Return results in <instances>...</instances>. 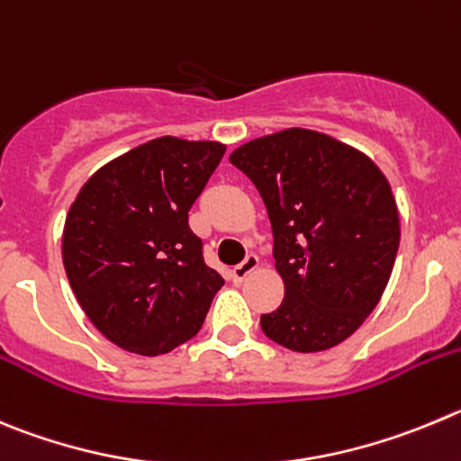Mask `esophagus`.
Listing matches in <instances>:
<instances>
[{
  "instance_id": "esophagus-1",
  "label": "esophagus",
  "mask_w": 461,
  "mask_h": 461,
  "mask_svg": "<svg viewBox=\"0 0 461 461\" xmlns=\"http://www.w3.org/2000/svg\"><path fill=\"white\" fill-rule=\"evenodd\" d=\"M257 268H259V257L248 255L239 266H234V268H231V279H234V282H243V279Z\"/></svg>"
}]
</instances>
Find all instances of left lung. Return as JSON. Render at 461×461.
<instances>
[{
  "label": "left lung",
  "instance_id": "8db88e82",
  "mask_svg": "<svg viewBox=\"0 0 461 461\" xmlns=\"http://www.w3.org/2000/svg\"><path fill=\"white\" fill-rule=\"evenodd\" d=\"M264 200L284 303L261 316L270 341L295 352L346 341L380 303L400 221L380 167L309 129L264 136L230 157Z\"/></svg>",
  "mask_w": 461,
  "mask_h": 461
}]
</instances>
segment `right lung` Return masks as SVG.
I'll use <instances>...</instances> for the list:
<instances>
[{
	"instance_id": "right-lung-1",
	"label": "right lung",
	"mask_w": 461,
	"mask_h": 461,
	"mask_svg": "<svg viewBox=\"0 0 461 461\" xmlns=\"http://www.w3.org/2000/svg\"><path fill=\"white\" fill-rule=\"evenodd\" d=\"M225 145L163 136L106 163L72 202L63 266L109 341L163 355L195 337L225 279L204 261L188 211Z\"/></svg>"
}]
</instances>
